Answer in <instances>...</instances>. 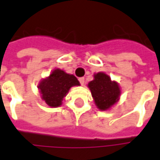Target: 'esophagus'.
<instances>
[{
    "label": "esophagus",
    "instance_id": "esophagus-1",
    "mask_svg": "<svg viewBox=\"0 0 160 160\" xmlns=\"http://www.w3.org/2000/svg\"><path fill=\"white\" fill-rule=\"evenodd\" d=\"M79 81H80V83L81 85H82V86H84V84H85V78H83V77H81V78H80V79H79Z\"/></svg>",
    "mask_w": 160,
    "mask_h": 160
}]
</instances>
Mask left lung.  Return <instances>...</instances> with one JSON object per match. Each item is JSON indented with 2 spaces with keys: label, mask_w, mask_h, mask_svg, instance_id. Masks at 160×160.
<instances>
[{
  "label": "left lung",
  "mask_w": 160,
  "mask_h": 160,
  "mask_svg": "<svg viewBox=\"0 0 160 160\" xmlns=\"http://www.w3.org/2000/svg\"><path fill=\"white\" fill-rule=\"evenodd\" d=\"M95 105L101 110H107L118 102L121 90L117 81H112L110 77L98 72L94 75V80L88 83Z\"/></svg>",
  "instance_id": "1"
}]
</instances>
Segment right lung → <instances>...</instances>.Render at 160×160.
Listing matches in <instances>:
<instances>
[{"label": "right lung", "instance_id": "1", "mask_svg": "<svg viewBox=\"0 0 160 160\" xmlns=\"http://www.w3.org/2000/svg\"><path fill=\"white\" fill-rule=\"evenodd\" d=\"M73 86H80L75 76L57 68L49 77L42 80L38 88L46 104L50 107L57 108L61 105L64 97Z\"/></svg>", "mask_w": 160, "mask_h": 160}]
</instances>
